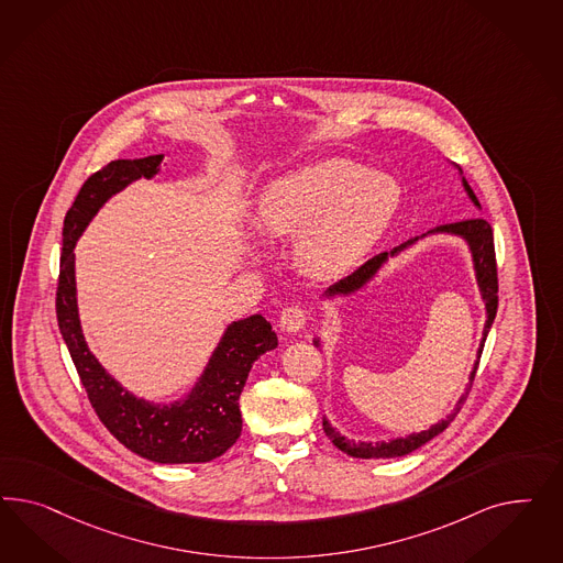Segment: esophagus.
<instances>
[{"mask_svg": "<svg viewBox=\"0 0 563 563\" xmlns=\"http://www.w3.org/2000/svg\"><path fill=\"white\" fill-rule=\"evenodd\" d=\"M307 322L306 307L301 306H289L283 309L280 313V320L278 325L283 332H299Z\"/></svg>", "mask_w": 563, "mask_h": 563, "instance_id": "34e87169", "label": "esophagus"}]
</instances>
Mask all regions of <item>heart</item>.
Instances as JSON below:
<instances>
[{
  "label": "heart",
  "mask_w": 563,
  "mask_h": 563,
  "mask_svg": "<svg viewBox=\"0 0 563 563\" xmlns=\"http://www.w3.org/2000/svg\"><path fill=\"white\" fill-rule=\"evenodd\" d=\"M400 205L393 177L325 156L271 179L257 200L256 227L266 238H295L297 266L334 278L357 266Z\"/></svg>",
  "instance_id": "b5f03b06"
}]
</instances>
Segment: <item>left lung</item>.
<instances>
[{"instance_id":"obj_1","label":"left lung","mask_w":563,"mask_h":563,"mask_svg":"<svg viewBox=\"0 0 563 563\" xmlns=\"http://www.w3.org/2000/svg\"><path fill=\"white\" fill-rule=\"evenodd\" d=\"M454 167L459 169L462 177L461 167H459V165H454ZM462 188L466 191L468 200L481 210L477 196H475V191L471 189L468 181H466L464 177H462ZM438 233H445V235H454V238L464 239V243L468 245V252H471V256H473L475 278H477L478 290H481V299H483V303H485V313H487L485 328H483V341H481V346H478L477 351V361H475L473 372L468 375V388H466V393L462 394L459 405L454 407V410H452L445 419L438 421L435 426L429 427L426 431L409 433V435H405V438H394V440H388V442L372 443L349 440V438L341 435L334 427L330 426L328 419H324L322 426H324V433L328 435V440L334 443L339 450H342L344 454L353 456V459H365V461H367V459H398V456H407L412 450H417V448L426 445L427 442H431L435 435H440L443 429L454 421V417H456L459 410H461L462 402L466 400V394L471 390V384H473V379H475V374H477L478 358H481L483 346H485V339H487V332H489V328L494 324L495 313H497V266H495L494 231H492V224L485 221V219L475 217V219H466V221L442 224V227L429 231V233L421 235V238L409 239L407 243L394 247L393 252L377 254V256L372 257V260H367V262H365L361 268H357L355 273L351 274V276H346V278L339 280L336 285H332L330 289L325 290L324 297L325 299H334V297H351V295H355V292L363 289L367 283L374 280L375 274L382 271V266H384L390 257L398 256L400 252L409 250L410 245H415L419 239L427 238V235H438ZM313 344L320 346V339H313Z\"/></svg>"}]
</instances>
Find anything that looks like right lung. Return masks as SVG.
Returning a JSON list of instances; mask_svg holds the SVG:
<instances>
[{"label":"right lung","mask_w":563,"mask_h":563,"mask_svg":"<svg viewBox=\"0 0 563 563\" xmlns=\"http://www.w3.org/2000/svg\"><path fill=\"white\" fill-rule=\"evenodd\" d=\"M163 158L165 154L111 161L86 179L64 221L55 311L59 332L102 426L146 461L194 464L214 461L238 442L239 396L245 379L257 358L278 346L271 322L260 313L231 322L194 388L184 398L161 405L125 390L90 353L76 297V241L111 196L142 177L153 179L158 175Z\"/></svg>","instance_id":"obj_1"}]
</instances>
